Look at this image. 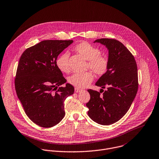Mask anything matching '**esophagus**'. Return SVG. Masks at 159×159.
Returning a JSON list of instances; mask_svg holds the SVG:
<instances>
[{"label":"esophagus","instance_id":"obj_1","mask_svg":"<svg viewBox=\"0 0 159 159\" xmlns=\"http://www.w3.org/2000/svg\"><path fill=\"white\" fill-rule=\"evenodd\" d=\"M75 92H76V93H79V92H81L82 90H81V89H78V88H75Z\"/></svg>","mask_w":159,"mask_h":159}]
</instances>
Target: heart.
<instances>
[{"instance_id": "1", "label": "heart", "mask_w": 159, "mask_h": 159, "mask_svg": "<svg viewBox=\"0 0 159 159\" xmlns=\"http://www.w3.org/2000/svg\"><path fill=\"white\" fill-rule=\"evenodd\" d=\"M76 54L88 61L87 68H89L97 76L106 74L109 66V58L102 55L100 50L88 42H81L73 48ZM69 53L66 52L59 55L56 59V65L61 71L67 73L70 70ZM94 75L92 72L76 73L68 78V82L78 89L89 86L93 80Z\"/></svg>"}]
</instances>
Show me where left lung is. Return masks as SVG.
<instances>
[{
  "label": "left lung",
  "mask_w": 159,
  "mask_h": 159,
  "mask_svg": "<svg viewBox=\"0 0 159 159\" xmlns=\"http://www.w3.org/2000/svg\"><path fill=\"white\" fill-rule=\"evenodd\" d=\"M94 42L105 45L109 50L108 70L95 84L107 90L101 89L100 92L88 90L90 99L86 105L89 109L88 114L93 121L110 125L126 114L136 97L138 89L137 64L130 51L119 41L101 39Z\"/></svg>",
  "instance_id": "8db88e82"
}]
</instances>
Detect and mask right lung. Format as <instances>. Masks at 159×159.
I'll use <instances>...</instances> for the list:
<instances>
[{"mask_svg":"<svg viewBox=\"0 0 159 159\" xmlns=\"http://www.w3.org/2000/svg\"><path fill=\"white\" fill-rule=\"evenodd\" d=\"M73 40H43L26 49L17 66L15 89L27 116L38 126L51 128L65 116L66 98L75 89L56 65L61 53Z\"/></svg>","mask_w":159,"mask_h":159,"instance_id":"obj_1","label":"right lung"}]
</instances>
